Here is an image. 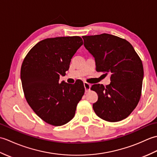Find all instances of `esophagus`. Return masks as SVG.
Segmentation results:
<instances>
[{
	"instance_id": "obj_1",
	"label": "esophagus",
	"mask_w": 157,
	"mask_h": 157,
	"mask_svg": "<svg viewBox=\"0 0 157 157\" xmlns=\"http://www.w3.org/2000/svg\"><path fill=\"white\" fill-rule=\"evenodd\" d=\"M84 86L85 90H86V92H88L90 90V88H91V84H88V83H87V82H84Z\"/></svg>"
}]
</instances>
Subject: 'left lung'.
<instances>
[{"instance_id":"obj_1","label":"left lung","mask_w":157,"mask_h":157,"mask_svg":"<svg viewBox=\"0 0 157 157\" xmlns=\"http://www.w3.org/2000/svg\"><path fill=\"white\" fill-rule=\"evenodd\" d=\"M84 46L94 56L96 69L109 74L111 83L94 84L98 94L93 109L106 121H121L131 114L141 96L144 69L140 58L126 40L109 34L82 36Z\"/></svg>"}]
</instances>
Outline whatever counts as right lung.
<instances>
[{
  "label": "right lung",
  "mask_w": 157,
  "mask_h": 157,
  "mask_svg": "<svg viewBox=\"0 0 157 157\" xmlns=\"http://www.w3.org/2000/svg\"><path fill=\"white\" fill-rule=\"evenodd\" d=\"M82 44L79 36L46 38L37 43L23 60L21 79L25 98L36 114L48 124L61 126L71 121L84 94L82 82H59Z\"/></svg>",
  "instance_id": "1"
}]
</instances>
